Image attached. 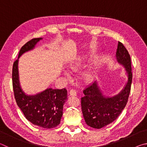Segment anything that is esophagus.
Returning <instances> with one entry per match:
<instances>
[{"label":"esophagus","mask_w":147,"mask_h":147,"mask_svg":"<svg viewBox=\"0 0 147 147\" xmlns=\"http://www.w3.org/2000/svg\"><path fill=\"white\" fill-rule=\"evenodd\" d=\"M69 94L71 96H76V91L73 89H71L70 91H69Z\"/></svg>","instance_id":"1"}]
</instances>
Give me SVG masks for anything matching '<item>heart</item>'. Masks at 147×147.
I'll return each instance as SVG.
<instances>
[{
  "mask_svg": "<svg viewBox=\"0 0 147 147\" xmlns=\"http://www.w3.org/2000/svg\"><path fill=\"white\" fill-rule=\"evenodd\" d=\"M83 59L82 58H78L76 60L72 61L70 63H69V69H71V71H77L79 70V69L80 68L82 65V63ZM65 74L67 77L68 78H70V73L67 71H65ZM84 78L86 81H91L92 78H93V76H92V74L91 73H87L85 76H84Z\"/></svg>",
  "mask_w": 147,
  "mask_h": 147,
  "instance_id": "1",
  "label": "heart"
}]
</instances>
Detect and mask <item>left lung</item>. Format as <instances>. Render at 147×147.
I'll use <instances>...</instances> for the list:
<instances>
[{
	"mask_svg": "<svg viewBox=\"0 0 147 147\" xmlns=\"http://www.w3.org/2000/svg\"><path fill=\"white\" fill-rule=\"evenodd\" d=\"M116 58L125 67L128 82L120 93L113 97H106L102 94L96 82L84 89L81 98L83 116L90 127L100 129L116 120L127 104L132 81L131 58L124 45L118 42Z\"/></svg>",
	"mask_w": 147,
	"mask_h": 147,
	"instance_id": "obj_1",
	"label": "left lung"
}]
</instances>
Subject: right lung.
<instances>
[{
	"label": "right lung",
	"mask_w": 147,
	"mask_h": 147,
	"mask_svg": "<svg viewBox=\"0 0 147 147\" xmlns=\"http://www.w3.org/2000/svg\"><path fill=\"white\" fill-rule=\"evenodd\" d=\"M42 38H34L27 42L20 50L18 59L22 54L34 48ZM12 85L17 106L27 120L39 127L53 128L60 123L63 106L67 99L65 88H49L36 95H26L20 87L18 74V59L12 68Z\"/></svg>",
	"instance_id": "add662e5"
}]
</instances>
